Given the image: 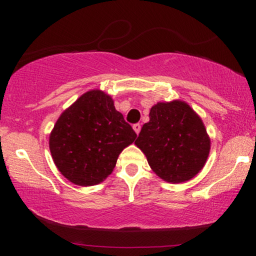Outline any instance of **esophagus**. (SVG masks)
I'll return each instance as SVG.
<instances>
[{"label":"esophagus","instance_id":"esophagus-1","mask_svg":"<svg viewBox=\"0 0 256 256\" xmlns=\"http://www.w3.org/2000/svg\"><path fill=\"white\" fill-rule=\"evenodd\" d=\"M132 129H134L136 134H138L140 130H141V124H135L134 126H132Z\"/></svg>","mask_w":256,"mask_h":256}]
</instances>
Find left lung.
<instances>
[{
	"mask_svg": "<svg viewBox=\"0 0 256 256\" xmlns=\"http://www.w3.org/2000/svg\"><path fill=\"white\" fill-rule=\"evenodd\" d=\"M135 144L144 152L157 176L169 183L191 180L202 169L210 138L200 118L182 101L152 107Z\"/></svg>",
	"mask_w": 256,
	"mask_h": 256,
	"instance_id": "left-lung-1",
	"label": "left lung"
}]
</instances>
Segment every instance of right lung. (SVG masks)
<instances>
[{
	"label": "right lung",
	"mask_w": 256,
	"mask_h": 256,
	"mask_svg": "<svg viewBox=\"0 0 256 256\" xmlns=\"http://www.w3.org/2000/svg\"><path fill=\"white\" fill-rule=\"evenodd\" d=\"M136 136L115 110L112 98L93 90L82 94L56 122L50 150L62 176L88 186L112 174L118 155Z\"/></svg>",
	"instance_id": "obj_1"
}]
</instances>
